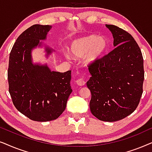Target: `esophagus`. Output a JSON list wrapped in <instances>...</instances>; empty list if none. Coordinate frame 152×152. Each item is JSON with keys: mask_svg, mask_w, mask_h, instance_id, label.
Returning a JSON list of instances; mask_svg holds the SVG:
<instances>
[{"mask_svg": "<svg viewBox=\"0 0 152 152\" xmlns=\"http://www.w3.org/2000/svg\"><path fill=\"white\" fill-rule=\"evenodd\" d=\"M76 83H77L78 86H84L85 83H86V82H85V80H83V78H78V79L76 80Z\"/></svg>", "mask_w": 152, "mask_h": 152, "instance_id": "1", "label": "esophagus"}]
</instances>
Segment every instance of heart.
<instances>
[{"mask_svg": "<svg viewBox=\"0 0 152 152\" xmlns=\"http://www.w3.org/2000/svg\"><path fill=\"white\" fill-rule=\"evenodd\" d=\"M104 37L89 35L75 39L70 46V52L75 58H84L86 64H92L100 59L108 48Z\"/></svg>", "mask_w": 152, "mask_h": 152, "instance_id": "b5f03b06", "label": "heart"}]
</instances>
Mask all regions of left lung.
I'll list each match as a JSON object with an SVG mask.
<instances>
[{"mask_svg": "<svg viewBox=\"0 0 152 152\" xmlns=\"http://www.w3.org/2000/svg\"><path fill=\"white\" fill-rule=\"evenodd\" d=\"M115 48L89 65L92 75L87 82L90 90V108L99 120L115 122L131 115L138 106L143 90L144 65L140 48L131 34L114 25Z\"/></svg>", "mask_w": 152, "mask_h": 152, "instance_id": "left-lung-1", "label": "left lung"}]
</instances>
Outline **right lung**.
<instances>
[{"mask_svg":"<svg viewBox=\"0 0 152 152\" xmlns=\"http://www.w3.org/2000/svg\"><path fill=\"white\" fill-rule=\"evenodd\" d=\"M51 26L35 24L16 40L9 58V92L14 106L30 120L47 122L57 119L65 110L72 92L71 72L50 71L46 64H33L31 50L42 46ZM46 56L53 52L46 47Z\"/></svg>","mask_w":152,"mask_h":152,"instance_id":"obj_1","label":"right lung"}]
</instances>
